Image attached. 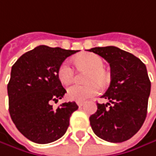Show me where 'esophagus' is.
Instances as JSON below:
<instances>
[{"label": "esophagus", "mask_w": 156, "mask_h": 156, "mask_svg": "<svg viewBox=\"0 0 156 156\" xmlns=\"http://www.w3.org/2000/svg\"><path fill=\"white\" fill-rule=\"evenodd\" d=\"M84 104H85V102H83V101H77V105H78L79 107L84 105Z\"/></svg>", "instance_id": "1"}]
</instances>
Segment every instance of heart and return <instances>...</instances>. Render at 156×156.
I'll list each match as a JSON object with an SVG mask.
<instances>
[{
  "instance_id": "obj_1",
  "label": "heart",
  "mask_w": 156,
  "mask_h": 156,
  "mask_svg": "<svg viewBox=\"0 0 156 156\" xmlns=\"http://www.w3.org/2000/svg\"><path fill=\"white\" fill-rule=\"evenodd\" d=\"M74 62L79 69H87L90 70L87 75V81L90 83L86 85H72L68 88L67 94L71 100L85 101L100 92V85L94 82V81H97L102 85L106 82L107 74L104 69L105 62L99 55L92 52L78 54L75 57ZM58 78L64 85L69 84L74 78L73 68L68 62H63L58 69Z\"/></svg>"
}]
</instances>
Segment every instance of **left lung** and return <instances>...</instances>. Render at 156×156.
Masks as SVG:
<instances>
[{
	"instance_id": "obj_1",
	"label": "left lung",
	"mask_w": 156,
	"mask_h": 156,
	"mask_svg": "<svg viewBox=\"0 0 156 156\" xmlns=\"http://www.w3.org/2000/svg\"><path fill=\"white\" fill-rule=\"evenodd\" d=\"M103 57L111 68V83L90 116L93 131L100 138L120 143L132 137L142 127L147 113L151 90L146 65L138 58L115 46L89 50Z\"/></svg>"
}]
</instances>
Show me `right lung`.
Listing matches in <instances>:
<instances>
[{
    "label": "right lung",
    "instance_id": "right-lung-1",
    "mask_svg": "<svg viewBox=\"0 0 156 156\" xmlns=\"http://www.w3.org/2000/svg\"><path fill=\"white\" fill-rule=\"evenodd\" d=\"M78 51L39 45L19 58L11 68L8 84L9 112L19 131L37 144H48L62 137L69 118L78 110L75 102L53 109L66 93L58 69L64 61Z\"/></svg>",
    "mask_w": 156,
    "mask_h": 156
}]
</instances>
